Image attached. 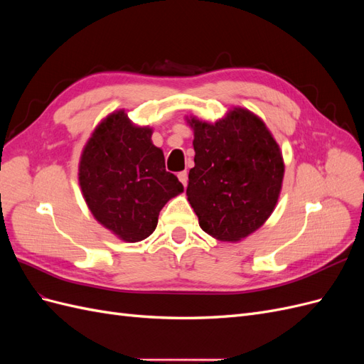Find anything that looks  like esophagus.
<instances>
[{
    "label": "esophagus",
    "mask_w": 364,
    "mask_h": 364,
    "mask_svg": "<svg viewBox=\"0 0 364 364\" xmlns=\"http://www.w3.org/2000/svg\"><path fill=\"white\" fill-rule=\"evenodd\" d=\"M178 178H179V181L183 183V186H186V183H188V171H186V170L181 171V173L178 174Z\"/></svg>",
    "instance_id": "obj_1"
}]
</instances>
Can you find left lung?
Segmentation results:
<instances>
[{
    "mask_svg": "<svg viewBox=\"0 0 364 364\" xmlns=\"http://www.w3.org/2000/svg\"><path fill=\"white\" fill-rule=\"evenodd\" d=\"M194 167L188 202L206 234L238 241L257 230L278 202L284 162L262 121L235 109L215 124L191 119Z\"/></svg>",
    "mask_w": 364,
    "mask_h": 364,
    "instance_id": "obj_1",
    "label": "left lung"
}]
</instances>
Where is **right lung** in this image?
<instances>
[{
    "label": "right lung",
    "instance_id": "1",
    "mask_svg": "<svg viewBox=\"0 0 364 364\" xmlns=\"http://www.w3.org/2000/svg\"><path fill=\"white\" fill-rule=\"evenodd\" d=\"M150 138L151 129L132 126L119 111L95 129L80 161L79 181L91 213L130 243L147 238L164 205L183 191Z\"/></svg>",
    "mask_w": 364,
    "mask_h": 364
}]
</instances>
